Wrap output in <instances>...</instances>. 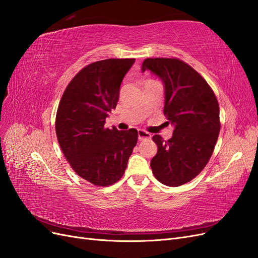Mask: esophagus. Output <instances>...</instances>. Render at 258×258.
<instances>
[{"label": "esophagus", "instance_id": "obj_1", "mask_svg": "<svg viewBox=\"0 0 258 258\" xmlns=\"http://www.w3.org/2000/svg\"><path fill=\"white\" fill-rule=\"evenodd\" d=\"M138 137H139V140H145V139H151V135L148 134V132L144 131V130H138Z\"/></svg>", "mask_w": 258, "mask_h": 258}]
</instances>
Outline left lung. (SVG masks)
I'll return each mask as SVG.
<instances>
[{"label":"left lung","mask_w":258,"mask_h":258,"mask_svg":"<svg viewBox=\"0 0 258 258\" xmlns=\"http://www.w3.org/2000/svg\"><path fill=\"white\" fill-rule=\"evenodd\" d=\"M146 70L163 84V114L174 127L168 141L153 137L158 151L151 168L160 183L176 187L196 177L212 156L221 129L220 106L206 80L185 62L147 58L141 71Z\"/></svg>","instance_id":"obj_1"}]
</instances>
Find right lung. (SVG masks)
<instances>
[{"mask_svg": "<svg viewBox=\"0 0 258 258\" xmlns=\"http://www.w3.org/2000/svg\"><path fill=\"white\" fill-rule=\"evenodd\" d=\"M136 59L93 62L75 75L58 106L56 134L75 172L97 186H108L123 175L138 141V131L104 128L116 107L120 84Z\"/></svg>", "mask_w": 258, "mask_h": 258, "instance_id": "right-lung-1", "label": "right lung"}]
</instances>
